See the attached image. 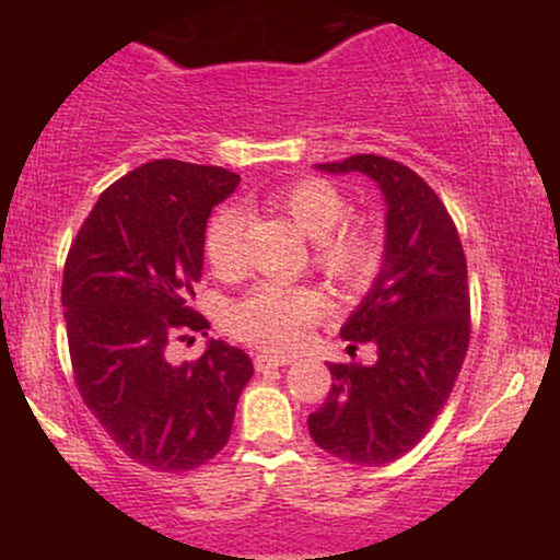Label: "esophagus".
I'll list each match as a JSON object with an SVG mask.
<instances>
[{
  "label": "esophagus",
  "mask_w": 560,
  "mask_h": 560,
  "mask_svg": "<svg viewBox=\"0 0 560 560\" xmlns=\"http://www.w3.org/2000/svg\"><path fill=\"white\" fill-rule=\"evenodd\" d=\"M289 363H292V358L289 355H273V352H260V355H255V369L258 371L281 369V365H289Z\"/></svg>",
  "instance_id": "1"
}]
</instances>
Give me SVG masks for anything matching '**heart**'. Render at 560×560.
Returning a JSON list of instances; mask_svg holds the SVG:
<instances>
[{"label":"heart","instance_id":"heart-1","mask_svg":"<svg viewBox=\"0 0 560 560\" xmlns=\"http://www.w3.org/2000/svg\"><path fill=\"white\" fill-rule=\"evenodd\" d=\"M307 240L316 242V266L342 284H363L376 271L378 236L365 226H345L350 202L324 178H300L273 197ZM247 215L240 208H223L205 231V255L218 273H234L242 260V234ZM324 311L313 289L260 284L236 302L229 313L231 329L249 345L268 350H292L311 334Z\"/></svg>","mask_w":560,"mask_h":560}]
</instances>
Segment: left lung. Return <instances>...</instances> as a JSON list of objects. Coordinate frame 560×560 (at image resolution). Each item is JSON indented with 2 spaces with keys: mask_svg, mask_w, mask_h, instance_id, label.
Listing matches in <instances>:
<instances>
[{
  "mask_svg": "<svg viewBox=\"0 0 560 560\" xmlns=\"http://www.w3.org/2000/svg\"><path fill=\"white\" fill-rule=\"evenodd\" d=\"M316 168L369 176L387 215L382 268L339 329L347 350L374 345L376 363H329L331 392L307 429L345 464L384 466L427 434L464 365L471 334L466 255L442 199L408 165L352 155Z\"/></svg>",
  "mask_w": 560,
  "mask_h": 560,
  "instance_id": "obj_1",
  "label": "left lung"
}]
</instances>
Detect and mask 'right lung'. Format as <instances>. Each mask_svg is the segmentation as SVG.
Listing matches in <instances>:
<instances>
[{
	"mask_svg": "<svg viewBox=\"0 0 560 560\" xmlns=\"http://www.w3.org/2000/svg\"><path fill=\"white\" fill-rule=\"evenodd\" d=\"M240 176L152 160L102 191L62 273L70 363L86 408L131 460L189 471L226 447L253 361L210 339L195 363L165 347L210 324L195 313L205 229Z\"/></svg>",
	"mask_w": 560,
	"mask_h": 560,
	"instance_id": "obj_1",
	"label": "right lung"
}]
</instances>
